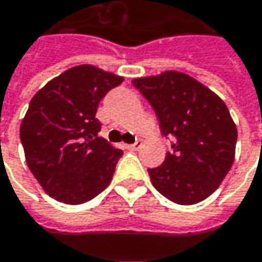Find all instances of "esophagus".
Masks as SVG:
<instances>
[{
	"label": "esophagus",
	"instance_id": "34e87169",
	"mask_svg": "<svg viewBox=\"0 0 262 262\" xmlns=\"http://www.w3.org/2000/svg\"><path fill=\"white\" fill-rule=\"evenodd\" d=\"M142 147V142L141 141H136L135 144H130V145H127V148L129 150H139Z\"/></svg>",
	"mask_w": 262,
	"mask_h": 262
}]
</instances>
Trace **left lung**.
<instances>
[{"mask_svg": "<svg viewBox=\"0 0 262 262\" xmlns=\"http://www.w3.org/2000/svg\"><path fill=\"white\" fill-rule=\"evenodd\" d=\"M132 83L155 109L162 135L176 136L165 162L148 169L156 190L181 205L204 201L234 163L237 127L225 102L176 70L136 78Z\"/></svg>", "mask_w": 262, "mask_h": 262, "instance_id": "1", "label": "left lung"}]
</instances>
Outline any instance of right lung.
<instances>
[{"mask_svg":"<svg viewBox=\"0 0 262 262\" xmlns=\"http://www.w3.org/2000/svg\"><path fill=\"white\" fill-rule=\"evenodd\" d=\"M124 81L96 66L72 67L31 99L20 123L30 171L57 201L78 205L109 186L123 151L100 138L99 102Z\"/></svg>","mask_w":262,"mask_h":262,"instance_id":"1","label":"right lung"}]
</instances>
